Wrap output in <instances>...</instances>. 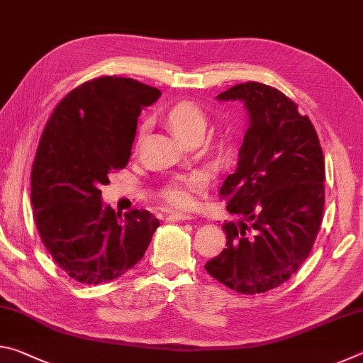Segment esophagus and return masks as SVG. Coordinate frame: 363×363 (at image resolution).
<instances>
[{"label": "esophagus", "mask_w": 363, "mask_h": 363, "mask_svg": "<svg viewBox=\"0 0 363 363\" xmlns=\"http://www.w3.org/2000/svg\"><path fill=\"white\" fill-rule=\"evenodd\" d=\"M190 219H192L190 214H182V213H173L167 216V220H171V223H181V220H190Z\"/></svg>", "instance_id": "34e87169"}]
</instances>
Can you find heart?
I'll list each match as a JSON object with an SVG mask.
<instances>
[{
	"label": "heart",
	"instance_id": "1",
	"mask_svg": "<svg viewBox=\"0 0 363 363\" xmlns=\"http://www.w3.org/2000/svg\"><path fill=\"white\" fill-rule=\"evenodd\" d=\"M167 121L177 136L182 138L186 143L196 138L203 136V133L208 126V115L199 104L194 101H177L167 110ZM147 134V125L144 123L139 128L138 134V144L144 140ZM201 176L200 174H190L186 177H179V179L171 181L167 187L162 190L163 199L168 203L177 208V210H186L194 205V190L201 186Z\"/></svg>",
	"mask_w": 363,
	"mask_h": 363
}]
</instances>
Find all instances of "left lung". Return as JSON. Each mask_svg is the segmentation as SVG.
I'll return each instance as SVG.
<instances>
[{
  "instance_id": "8db88e82",
  "label": "left lung",
  "mask_w": 363,
  "mask_h": 363,
  "mask_svg": "<svg viewBox=\"0 0 363 363\" xmlns=\"http://www.w3.org/2000/svg\"><path fill=\"white\" fill-rule=\"evenodd\" d=\"M218 99H240L250 113L235 173L219 189L227 210L245 220L223 224L225 248L205 269L237 293H266L298 272L320 230V140L298 104L269 84H235Z\"/></svg>"
}]
</instances>
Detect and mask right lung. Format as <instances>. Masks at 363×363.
Returning a JSON list of instances; mask_svg holds the SVG:
<instances>
[{"instance_id":"1","label":"right lung","mask_w":363,"mask_h":363,"mask_svg":"<svg viewBox=\"0 0 363 363\" xmlns=\"http://www.w3.org/2000/svg\"><path fill=\"white\" fill-rule=\"evenodd\" d=\"M160 96L133 78L102 75L73 88L46 121L32 167V206L40 238L79 284L110 281L143 259L158 219L102 206L101 186L126 168L143 107Z\"/></svg>"}]
</instances>
